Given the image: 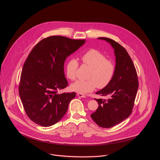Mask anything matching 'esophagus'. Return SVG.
Here are the masks:
<instances>
[{"label":"esophagus","mask_w":160,"mask_h":160,"mask_svg":"<svg viewBox=\"0 0 160 160\" xmlns=\"http://www.w3.org/2000/svg\"><path fill=\"white\" fill-rule=\"evenodd\" d=\"M77 96H78V97L83 98H85V97H86V96H85V95L82 94H80V93H78V94H77Z\"/></svg>","instance_id":"1"}]
</instances>
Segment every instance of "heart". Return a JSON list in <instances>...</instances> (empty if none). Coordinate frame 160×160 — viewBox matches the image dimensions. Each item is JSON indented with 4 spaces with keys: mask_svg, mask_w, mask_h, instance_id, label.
Masks as SVG:
<instances>
[{
    "mask_svg": "<svg viewBox=\"0 0 160 160\" xmlns=\"http://www.w3.org/2000/svg\"><path fill=\"white\" fill-rule=\"evenodd\" d=\"M82 64L90 68L87 76V80H78L72 84L71 89L80 94H87L96 88H103L112 81L115 73V64L112 61L107 59L101 51L91 49L81 56ZM79 66L78 61L71 59L66 64L65 72L68 79L75 80Z\"/></svg>",
    "mask_w": 160,
    "mask_h": 160,
    "instance_id": "1",
    "label": "heart"
}]
</instances>
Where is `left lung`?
<instances>
[{"instance_id": "obj_1", "label": "left lung", "mask_w": 160, "mask_h": 160, "mask_svg": "<svg viewBox=\"0 0 160 160\" xmlns=\"http://www.w3.org/2000/svg\"><path fill=\"white\" fill-rule=\"evenodd\" d=\"M98 38L109 42L114 49L116 56V69L111 83L96 93L103 96H108L109 98L95 99L99 106L90 117L99 127L111 128L130 115L139 82L135 66L126 49L111 38Z\"/></svg>"}]
</instances>
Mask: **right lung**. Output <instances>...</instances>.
Listing matches in <instances>:
<instances>
[{
	"label": "right lung",
	"mask_w": 160,
	"mask_h": 160,
	"mask_svg": "<svg viewBox=\"0 0 160 160\" xmlns=\"http://www.w3.org/2000/svg\"><path fill=\"white\" fill-rule=\"evenodd\" d=\"M85 42L51 36L40 40L29 54L21 72L19 94L27 116L34 123L49 127L64 116L76 93L58 94L68 85L64 63Z\"/></svg>",
	"instance_id": "right-lung-1"
}]
</instances>
